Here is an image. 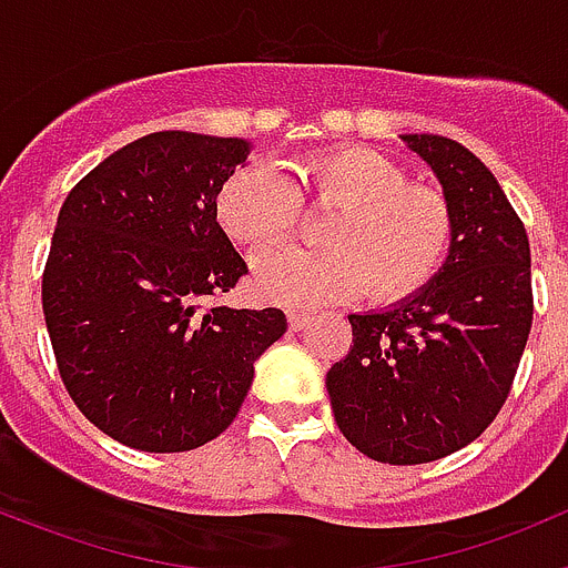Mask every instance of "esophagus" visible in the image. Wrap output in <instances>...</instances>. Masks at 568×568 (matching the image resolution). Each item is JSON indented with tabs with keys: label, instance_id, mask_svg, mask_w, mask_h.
Returning <instances> with one entry per match:
<instances>
[{
	"label": "esophagus",
	"instance_id": "1",
	"mask_svg": "<svg viewBox=\"0 0 568 568\" xmlns=\"http://www.w3.org/2000/svg\"><path fill=\"white\" fill-rule=\"evenodd\" d=\"M287 321H290V329H293V333H301V329H304L310 324V315L307 313H298V310H293V313H287Z\"/></svg>",
	"mask_w": 568,
	"mask_h": 568
}]
</instances>
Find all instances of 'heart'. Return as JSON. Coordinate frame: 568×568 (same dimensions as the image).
I'll return each instance as SVG.
<instances>
[{"label":"heart","mask_w":568,"mask_h":568,"mask_svg":"<svg viewBox=\"0 0 568 568\" xmlns=\"http://www.w3.org/2000/svg\"><path fill=\"white\" fill-rule=\"evenodd\" d=\"M301 202L333 207L321 224L324 250H278L253 270L258 298L318 310L353 298L400 301L424 290L453 247L444 195L409 184L406 170L369 148H335L298 164V182L253 164L230 175L215 199L224 233L250 250L281 244L298 224Z\"/></svg>","instance_id":"b5f03b06"}]
</instances>
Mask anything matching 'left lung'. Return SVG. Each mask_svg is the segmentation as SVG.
I'll list each match as a JSON object with an SVG mask.
<instances>
[{
	"instance_id": "obj_1",
	"label": "left lung",
	"mask_w": 568,
	"mask_h": 568,
	"mask_svg": "<svg viewBox=\"0 0 568 568\" xmlns=\"http://www.w3.org/2000/svg\"><path fill=\"white\" fill-rule=\"evenodd\" d=\"M400 142L433 170L453 213L435 278L384 310L353 313V346L329 366L344 438L381 464L446 458L500 413L531 329L529 239L478 155L429 133Z\"/></svg>"
}]
</instances>
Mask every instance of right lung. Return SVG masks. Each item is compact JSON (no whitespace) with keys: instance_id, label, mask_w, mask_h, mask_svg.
<instances>
[{"instance_id":"add662e5","label":"right lung","mask_w":568,"mask_h":568,"mask_svg":"<svg viewBox=\"0 0 568 568\" xmlns=\"http://www.w3.org/2000/svg\"><path fill=\"white\" fill-rule=\"evenodd\" d=\"M253 142L162 130L70 190L42 278L59 375L84 418L142 453H187L233 424L255 361L287 333L267 310H202L247 273L215 219Z\"/></svg>"}]
</instances>
